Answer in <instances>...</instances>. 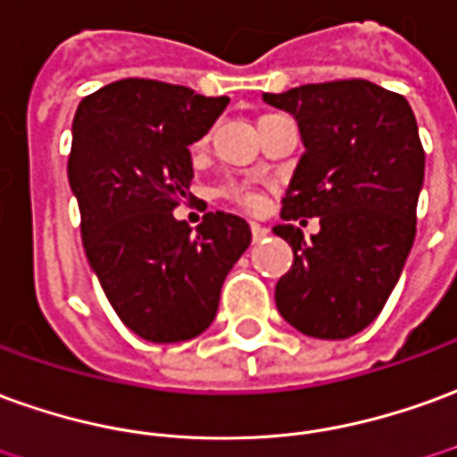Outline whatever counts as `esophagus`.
<instances>
[{
    "mask_svg": "<svg viewBox=\"0 0 457 457\" xmlns=\"http://www.w3.org/2000/svg\"><path fill=\"white\" fill-rule=\"evenodd\" d=\"M250 229H252V239H254V242H260V239L267 237V228H262V225H257V222H252Z\"/></svg>",
    "mask_w": 457,
    "mask_h": 457,
    "instance_id": "1",
    "label": "esophagus"
}]
</instances>
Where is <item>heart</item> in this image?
I'll list each match as a JSON object with an SVG mask.
<instances>
[{"mask_svg":"<svg viewBox=\"0 0 457 457\" xmlns=\"http://www.w3.org/2000/svg\"><path fill=\"white\" fill-rule=\"evenodd\" d=\"M220 197L222 200H228L232 205L242 207V210H260L262 207V195L250 187V185H242V183H228L220 187Z\"/></svg>","mask_w":457,"mask_h":457,"instance_id":"b5f03b06","label":"heart"}]
</instances>
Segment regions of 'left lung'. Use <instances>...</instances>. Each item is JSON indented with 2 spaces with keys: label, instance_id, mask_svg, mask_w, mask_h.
Wrapping results in <instances>:
<instances>
[{
  "label": "left lung",
  "instance_id": "1",
  "mask_svg": "<svg viewBox=\"0 0 457 457\" xmlns=\"http://www.w3.org/2000/svg\"><path fill=\"white\" fill-rule=\"evenodd\" d=\"M299 123L304 155L287 195L292 270L277 282V309L306 337L349 339L381 314L413 239L426 153L401 94L363 79L306 84L262 96ZM319 217L306 243L289 219ZM306 222V220H302Z\"/></svg>",
  "mask_w": 457,
  "mask_h": 457
}]
</instances>
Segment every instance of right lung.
Returning a JSON list of instances; mask_svg holds the SVG:
<instances>
[{"label":"right lung","mask_w":457,"mask_h":457,"mask_svg":"<svg viewBox=\"0 0 457 457\" xmlns=\"http://www.w3.org/2000/svg\"><path fill=\"white\" fill-rule=\"evenodd\" d=\"M228 104L187 86L120 79L76 108L69 183L86 257L120 321L145 341L203 334L250 247V225L237 215L205 212L195 235L173 218L193 180L187 145Z\"/></svg>","instance_id":"1"}]
</instances>
